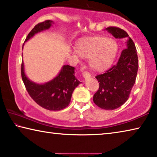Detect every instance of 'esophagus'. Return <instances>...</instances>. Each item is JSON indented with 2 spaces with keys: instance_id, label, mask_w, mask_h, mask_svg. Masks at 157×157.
Returning <instances> with one entry per match:
<instances>
[{
  "instance_id": "34e87169",
  "label": "esophagus",
  "mask_w": 157,
  "mask_h": 157,
  "mask_svg": "<svg viewBox=\"0 0 157 157\" xmlns=\"http://www.w3.org/2000/svg\"><path fill=\"white\" fill-rule=\"evenodd\" d=\"M82 76H83V78L85 79H88L89 78H91V75H90V74L89 73H87V72H83V73H82Z\"/></svg>"
}]
</instances>
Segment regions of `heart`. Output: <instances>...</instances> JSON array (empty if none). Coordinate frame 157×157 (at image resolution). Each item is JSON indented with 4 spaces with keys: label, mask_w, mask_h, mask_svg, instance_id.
Segmentation results:
<instances>
[{
    "label": "heart",
    "mask_w": 157,
    "mask_h": 157,
    "mask_svg": "<svg viewBox=\"0 0 157 157\" xmlns=\"http://www.w3.org/2000/svg\"><path fill=\"white\" fill-rule=\"evenodd\" d=\"M118 46L112 38L104 36H85L76 41L75 50L83 59H89L92 70L103 72L110 67L115 60Z\"/></svg>",
    "instance_id": "obj_1"
}]
</instances>
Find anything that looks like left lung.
Instances as JSON below:
<instances>
[{"label":"left lung","instance_id":"8db88e82","mask_svg":"<svg viewBox=\"0 0 157 157\" xmlns=\"http://www.w3.org/2000/svg\"><path fill=\"white\" fill-rule=\"evenodd\" d=\"M105 30L116 39L126 40L125 49L122 52L117 64L104 74L95 77L100 86L93 98L94 103L103 109L113 110L128 100L136 82L139 60L134 41L125 31L116 27H109Z\"/></svg>","mask_w":157,"mask_h":157}]
</instances>
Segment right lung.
Instances as JSON below:
<instances>
[{
	"label": "right lung",
	"mask_w": 157,
	"mask_h": 157,
	"mask_svg": "<svg viewBox=\"0 0 157 157\" xmlns=\"http://www.w3.org/2000/svg\"><path fill=\"white\" fill-rule=\"evenodd\" d=\"M52 23H54L52 21L47 20L36 25L28 34L25 42L36 34L48 30ZM21 76L30 97L36 104L50 111H59L68 106L74 89L81 83L75 78V68L69 65L63 66L58 75L52 80L44 84H38L26 76L24 63L22 62Z\"/></svg>",
	"instance_id": "add662e5"
}]
</instances>
